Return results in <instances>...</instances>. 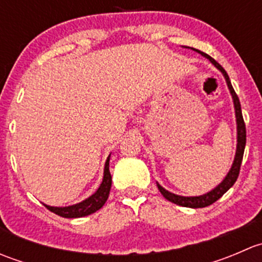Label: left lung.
I'll return each mask as SVG.
<instances>
[{"label":"left lung","instance_id":"obj_1","mask_svg":"<svg viewBox=\"0 0 262 262\" xmlns=\"http://www.w3.org/2000/svg\"><path fill=\"white\" fill-rule=\"evenodd\" d=\"M195 52H198L199 54H202L203 57H205L207 59H209L210 62L218 68L219 71L222 72V75L224 76L227 82V86H228L229 92L232 95V99H233V105H234V114H236V123H237V148H236V155H234V160L233 163H232V167L231 170L228 171V173L226 175V178L223 179V181L218 185V186L214 187L213 190L208 191L207 194H203L199 195V196H181V195L178 194H173V192L168 191L166 190L165 187L161 186L160 184L157 182V187L158 190L161 191V194L168 200V202L173 203V204H178L181 205V207H187V208H205L208 205L213 204L214 202L219 199V198L223 196L224 192L228 191L233 184L236 182L237 178H238V173H239V168H241V163H242V158H244V152H245V146H246V125H245V121H244V116H242V110H241V104H239V99L238 96L236 95L234 92L233 87H232L231 80H229L228 75L227 72L224 71V68L219 64L218 62L213 59L210 55L205 54V53L200 52V50L194 49V48H190Z\"/></svg>","mask_w":262,"mask_h":262}]
</instances>
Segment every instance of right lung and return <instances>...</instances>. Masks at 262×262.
I'll return each mask as SVG.
<instances>
[{
	"mask_svg": "<svg viewBox=\"0 0 262 262\" xmlns=\"http://www.w3.org/2000/svg\"><path fill=\"white\" fill-rule=\"evenodd\" d=\"M109 161L110 156L107 157L106 162H105L102 182L100 184L99 189L91 196L82 200L81 203H77V204L70 205V207H50V205H47L43 203L44 207L49 209L50 212L57 214V215L63 216V218H81V216L90 215V214L101 209L102 205L106 203L107 198H109L110 189H112V175H110L109 170Z\"/></svg>",
	"mask_w": 262,
	"mask_h": 262,
	"instance_id": "1",
	"label": "right lung"
}]
</instances>
